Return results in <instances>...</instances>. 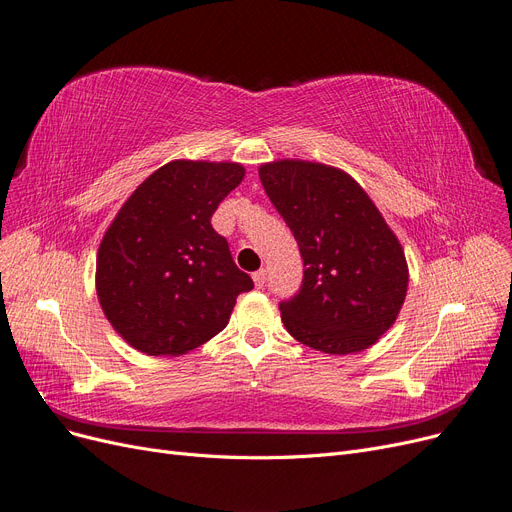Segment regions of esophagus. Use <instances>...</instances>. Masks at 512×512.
<instances>
[{
    "label": "esophagus",
    "mask_w": 512,
    "mask_h": 512,
    "mask_svg": "<svg viewBox=\"0 0 512 512\" xmlns=\"http://www.w3.org/2000/svg\"><path fill=\"white\" fill-rule=\"evenodd\" d=\"M266 276H268L266 270H259V272L253 274V280H255V287H257V289H261L263 285H266Z\"/></svg>",
    "instance_id": "1"
}]
</instances>
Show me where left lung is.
Listing matches in <instances>:
<instances>
[{"label": "left lung", "instance_id": "1", "mask_svg": "<svg viewBox=\"0 0 512 512\" xmlns=\"http://www.w3.org/2000/svg\"><path fill=\"white\" fill-rule=\"evenodd\" d=\"M259 179L304 259L301 289L280 301L287 331L325 354L373 346L399 316L409 270L399 238L365 189L335 166L261 164Z\"/></svg>", "mask_w": 512, "mask_h": 512}]
</instances>
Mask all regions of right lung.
Instances as JSON below:
<instances>
[{
  "label": "right lung",
  "instance_id": "add662e5",
  "mask_svg": "<svg viewBox=\"0 0 512 512\" xmlns=\"http://www.w3.org/2000/svg\"><path fill=\"white\" fill-rule=\"evenodd\" d=\"M236 162L173 160L122 204L97 255L99 304L126 342L179 356L225 329L236 297L253 289L211 217L240 185Z\"/></svg>",
  "mask_w": 512,
  "mask_h": 512
}]
</instances>
